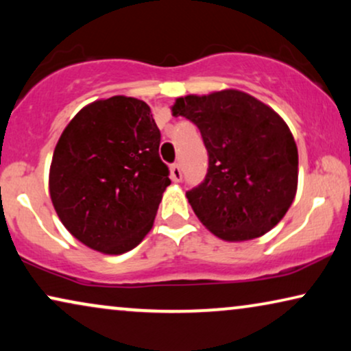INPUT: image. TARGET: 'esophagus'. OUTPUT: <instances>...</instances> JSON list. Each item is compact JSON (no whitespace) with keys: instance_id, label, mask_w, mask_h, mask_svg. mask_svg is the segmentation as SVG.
<instances>
[{"instance_id":"1","label":"esophagus","mask_w":351,"mask_h":351,"mask_svg":"<svg viewBox=\"0 0 351 351\" xmlns=\"http://www.w3.org/2000/svg\"><path fill=\"white\" fill-rule=\"evenodd\" d=\"M171 179H172V182H182V171H180V166L177 165V162L171 166Z\"/></svg>"}]
</instances>
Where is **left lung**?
Returning a JSON list of instances; mask_svg holds the SVG:
<instances>
[{
	"label": "left lung",
	"instance_id": "8db88e82",
	"mask_svg": "<svg viewBox=\"0 0 351 351\" xmlns=\"http://www.w3.org/2000/svg\"><path fill=\"white\" fill-rule=\"evenodd\" d=\"M172 113L199 129L208 174L186 191L195 214L215 237L244 241L270 232L297 190L299 155L278 113L241 90L176 100Z\"/></svg>",
	"mask_w": 351,
	"mask_h": 351
}]
</instances>
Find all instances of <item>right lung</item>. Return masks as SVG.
I'll return each mask as SVG.
<instances>
[{
  "instance_id": "1",
  "label": "right lung",
  "mask_w": 351,
  "mask_h": 351,
  "mask_svg": "<svg viewBox=\"0 0 351 351\" xmlns=\"http://www.w3.org/2000/svg\"><path fill=\"white\" fill-rule=\"evenodd\" d=\"M160 142L152 110L138 99L97 100L71 119L52 156L49 191L76 239L104 254L142 241L171 184Z\"/></svg>"
}]
</instances>
